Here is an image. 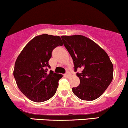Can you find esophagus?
<instances>
[{
  "instance_id": "34e87169",
  "label": "esophagus",
  "mask_w": 128,
  "mask_h": 128,
  "mask_svg": "<svg viewBox=\"0 0 128 128\" xmlns=\"http://www.w3.org/2000/svg\"><path fill=\"white\" fill-rule=\"evenodd\" d=\"M64 75H65L66 76H67V77H68V76H70V73H66L65 74H64Z\"/></svg>"
}]
</instances>
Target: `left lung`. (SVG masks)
Listing matches in <instances>:
<instances>
[{"mask_svg": "<svg viewBox=\"0 0 128 128\" xmlns=\"http://www.w3.org/2000/svg\"><path fill=\"white\" fill-rule=\"evenodd\" d=\"M64 47L72 57L80 85L72 88L74 94L83 100H94L102 96L113 78V66L102 48L81 35L62 36Z\"/></svg>", "mask_w": 128, "mask_h": 128, "instance_id": "left-lung-1", "label": "left lung"}]
</instances>
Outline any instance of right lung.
I'll return each mask as SVG.
<instances>
[{
  "mask_svg": "<svg viewBox=\"0 0 128 128\" xmlns=\"http://www.w3.org/2000/svg\"><path fill=\"white\" fill-rule=\"evenodd\" d=\"M63 46L58 36L47 34L37 36L31 39L17 57L14 76L20 90L27 98L35 102L50 99L56 92L61 74L54 73L48 62L56 47Z\"/></svg>",
  "mask_w": 128,
  "mask_h": 128,
  "instance_id": "right-lung-1",
  "label": "right lung"
}]
</instances>
